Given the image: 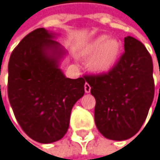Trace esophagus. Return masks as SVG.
I'll list each match as a JSON object with an SVG mask.
<instances>
[{
    "instance_id": "34e87169",
    "label": "esophagus",
    "mask_w": 160,
    "mask_h": 160,
    "mask_svg": "<svg viewBox=\"0 0 160 160\" xmlns=\"http://www.w3.org/2000/svg\"><path fill=\"white\" fill-rule=\"evenodd\" d=\"M84 91H85V93H90V91H91V86L87 82L84 84Z\"/></svg>"
}]
</instances>
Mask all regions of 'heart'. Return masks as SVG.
<instances>
[{
  "label": "heart",
  "mask_w": 160,
  "mask_h": 160,
  "mask_svg": "<svg viewBox=\"0 0 160 160\" xmlns=\"http://www.w3.org/2000/svg\"><path fill=\"white\" fill-rule=\"evenodd\" d=\"M120 54V43L116 39L102 35L92 41L84 49L83 55L93 58L90 68L97 73H106L117 63Z\"/></svg>",
  "instance_id": "obj_1"
}]
</instances>
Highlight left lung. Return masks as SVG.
Instances as JSON below:
<instances>
[{"instance_id": "1", "label": "left lung", "mask_w": 160, "mask_h": 160, "mask_svg": "<svg viewBox=\"0 0 160 160\" xmlns=\"http://www.w3.org/2000/svg\"><path fill=\"white\" fill-rule=\"evenodd\" d=\"M96 98L95 122L106 138L125 140L144 123L155 95L153 61L146 47L124 38V53L107 73L84 75Z\"/></svg>"}]
</instances>
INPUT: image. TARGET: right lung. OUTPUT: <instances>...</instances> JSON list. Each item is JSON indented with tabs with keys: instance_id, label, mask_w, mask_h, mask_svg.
<instances>
[{
	"instance_id": "1",
	"label": "right lung",
	"mask_w": 160,
	"mask_h": 160,
	"mask_svg": "<svg viewBox=\"0 0 160 160\" xmlns=\"http://www.w3.org/2000/svg\"><path fill=\"white\" fill-rule=\"evenodd\" d=\"M52 38L44 28L30 32L8 62L10 105L23 132L40 143L63 138L71 110L84 95V77L68 78L59 68L64 51Z\"/></svg>"
}]
</instances>
